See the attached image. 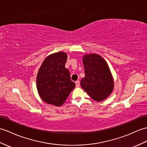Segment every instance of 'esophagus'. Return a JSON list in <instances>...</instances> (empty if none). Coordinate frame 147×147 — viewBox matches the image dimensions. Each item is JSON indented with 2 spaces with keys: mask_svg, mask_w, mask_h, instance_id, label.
<instances>
[{
  "mask_svg": "<svg viewBox=\"0 0 147 147\" xmlns=\"http://www.w3.org/2000/svg\"><path fill=\"white\" fill-rule=\"evenodd\" d=\"M75 83H76V87H79L80 86V81H76V82H75Z\"/></svg>",
  "mask_w": 147,
  "mask_h": 147,
  "instance_id": "esophagus-1",
  "label": "esophagus"
}]
</instances>
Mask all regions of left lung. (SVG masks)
<instances>
[{
    "mask_svg": "<svg viewBox=\"0 0 147 147\" xmlns=\"http://www.w3.org/2000/svg\"><path fill=\"white\" fill-rule=\"evenodd\" d=\"M85 77L81 86L93 100H104L113 90L114 82L108 64L103 57L96 54L84 55L83 57Z\"/></svg>",
    "mask_w": 147,
    "mask_h": 147,
    "instance_id": "8db88e82",
    "label": "left lung"
}]
</instances>
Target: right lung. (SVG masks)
Listing matches in <instances>:
<instances>
[{
    "mask_svg": "<svg viewBox=\"0 0 147 147\" xmlns=\"http://www.w3.org/2000/svg\"><path fill=\"white\" fill-rule=\"evenodd\" d=\"M67 58L65 53L52 54L44 59L39 68L37 89L40 98L47 103L57 107L62 105L76 86L65 67Z\"/></svg>",
    "mask_w": 147,
    "mask_h": 147,
    "instance_id": "add662e5",
    "label": "right lung"
}]
</instances>
